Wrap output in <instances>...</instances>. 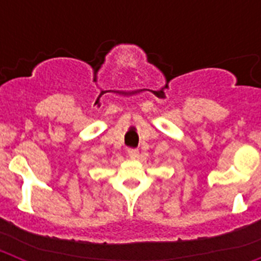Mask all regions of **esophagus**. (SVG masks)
<instances>
[{"instance_id":"obj_1","label":"esophagus","mask_w":261,"mask_h":261,"mask_svg":"<svg viewBox=\"0 0 261 261\" xmlns=\"http://www.w3.org/2000/svg\"><path fill=\"white\" fill-rule=\"evenodd\" d=\"M126 154H128V155L130 156L132 159H136L140 153H138L137 149H128V150H126Z\"/></svg>"}]
</instances>
